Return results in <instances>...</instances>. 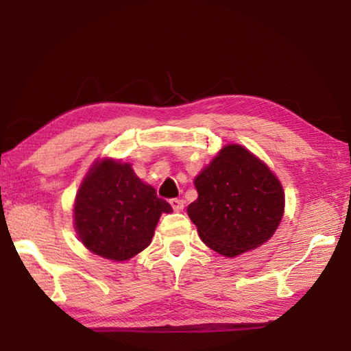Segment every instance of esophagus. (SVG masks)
<instances>
[{
    "mask_svg": "<svg viewBox=\"0 0 351 351\" xmlns=\"http://www.w3.org/2000/svg\"><path fill=\"white\" fill-rule=\"evenodd\" d=\"M170 204H171V207H173L175 212H181L184 209V201L180 198H171Z\"/></svg>",
    "mask_w": 351,
    "mask_h": 351,
    "instance_id": "34e87169",
    "label": "esophagus"
}]
</instances>
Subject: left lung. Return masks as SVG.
<instances>
[{
    "label": "left lung",
    "mask_w": 351,
    "mask_h": 351,
    "mask_svg": "<svg viewBox=\"0 0 351 351\" xmlns=\"http://www.w3.org/2000/svg\"><path fill=\"white\" fill-rule=\"evenodd\" d=\"M198 198L187 213L199 239L226 257L268 241L282 221L280 181L241 145H226L195 178Z\"/></svg>",
    "instance_id": "1"
}]
</instances>
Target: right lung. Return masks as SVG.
Wrapping results in <instances>:
<instances>
[{"instance_id":"1","label":"right lung","mask_w":351,"mask_h":351,"mask_svg":"<svg viewBox=\"0 0 351 351\" xmlns=\"http://www.w3.org/2000/svg\"><path fill=\"white\" fill-rule=\"evenodd\" d=\"M162 212H171V206L134 175L132 165L104 159L82 182L74 224L91 252L123 261L150 245Z\"/></svg>"}]
</instances>
